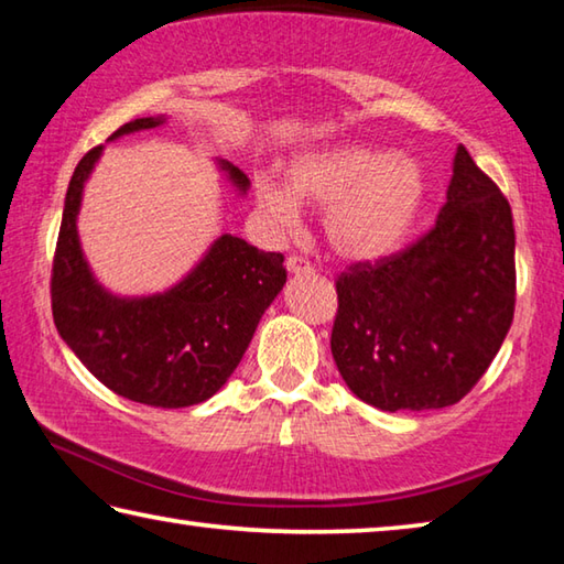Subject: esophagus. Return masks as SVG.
<instances>
[{"mask_svg":"<svg viewBox=\"0 0 564 564\" xmlns=\"http://www.w3.org/2000/svg\"><path fill=\"white\" fill-rule=\"evenodd\" d=\"M285 269L293 275H301V273H313V263L308 259H303V256L293 253L289 256V261H285Z\"/></svg>","mask_w":564,"mask_h":564,"instance_id":"1","label":"esophagus"}]
</instances>
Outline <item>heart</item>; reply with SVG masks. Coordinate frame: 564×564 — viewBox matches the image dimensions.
<instances>
[{"label": "heart", "instance_id": "1", "mask_svg": "<svg viewBox=\"0 0 564 564\" xmlns=\"http://www.w3.org/2000/svg\"><path fill=\"white\" fill-rule=\"evenodd\" d=\"M301 202L323 206V231L333 251L373 261L403 243L425 202V174L415 159L346 144L305 151L289 164V184L261 174L256 206L269 224L289 231Z\"/></svg>", "mask_w": 564, "mask_h": 564}]
</instances>
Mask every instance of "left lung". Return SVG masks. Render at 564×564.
I'll use <instances>...</instances> for the list:
<instances>
[{
    "label": "left lung",
    "mask_w": 564,
    "mask_h": 564,
    "mask_svg": "<svg viewBox=\"0 0 564 564\" xmlns=\"http://www.w3.org/2000/svg\"><path fill=\"white\" fill-rule=\"evenodd\" d=\"M330 350L346 386L388 413L455 405L490 368L514 313L508 198L457 147L435 226L338 275Z\"/></svg>",
    "instance_id": "1"
}]
</instances>
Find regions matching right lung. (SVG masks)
<instances>
[{
    "instance_id": "obj_1",
    "label": "right lung",
    "mask_w": 564,
    "mask_h": 564,
    "mask_svg": "<svg viewBox=\"0 0 564 564\" xmlns=\"http://www.w3.org/2000/svg\"><path fill=\"white\" fill-rule=\"evenodd\" d=\"M164 117L123 123V133L154 129ZM104 147L76 164L66 188L52 265L54 326L94 378L121 398L154 408H188L221 390L241 362L265 308L285 283L281 253H265L224 234L174 289L121 299L94 279L79 246L76 216L84 181ZM226 178L246 194L241 169L218 161Z\"/></svg>"
}]
</instances>
